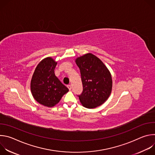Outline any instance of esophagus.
<instances>
[{
  "label": "esophagus",
  "mask_w": 155,
  "mask_h": 155,
  "mask_svg": "<svg viewBox=\"0 0 155 155\" xmlns=\"http://www.w3.org/2000/svg\"><path fill=\"white\" fill-rule=\"evenodd\" d=\"M68 89L69 90H71V89H72V86H71V85H68Z\"/></svg>",
  "instance_id": "34e87169"
}]
</instances>
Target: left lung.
Masks as SVG:
<instances>
[{
  "mask_svg": "<svg viewBox=\"0 0 155 155\" xmlns=\"http://www.w3.org/2000/svg\"><path fill=\"white\" fill-rule=\"evenodd\" d=\"M80 71L83 91L78 95L81 104L88 108L102 105L112 91V79L104 64L91 53L86 54L76 61Z\"/></svg>",
  "mask_w": 155,
  "mask_h": 155,
  "instance_id": "1",
  "label": "left lung"
}]
</instances>
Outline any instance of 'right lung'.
I'll list each match as a JSON object with an SVG mask.
<instances>
[{
    "label": "right lung",
    "instance_id": "obj_1",
    "mask_svg": "<svg viewBox=\"0 0 155 155\" xmlns=\"http://www.w3.org/2000/svg\"><path fill=\"white\" fill-rule=\"evenodd\" d=\"M56 64L51 58L43 59L37 65L31 82V92L35 101L48 107L57 104L69 91L55 75Z\"/></svg>",
    "mask_w": 155,
    "mask_h": 155
}]
</instances>
